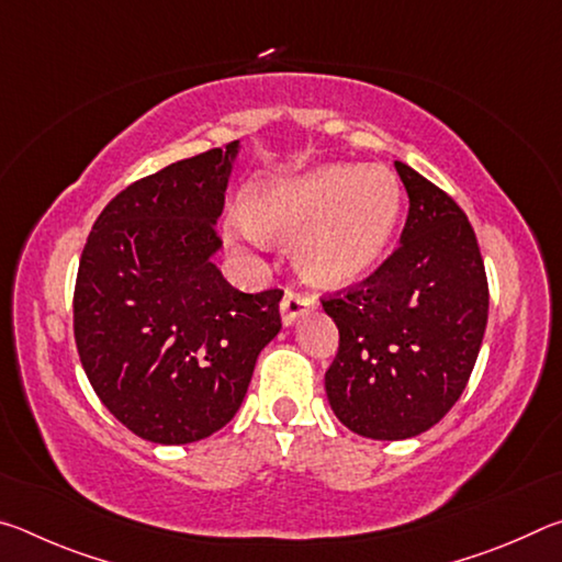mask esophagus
Returning <instances> with one entry per match:
<instances>
[{
	"mask_svg": "<svg viewBox=\"0 0 562 562\" xmlns=\"http://www.w3.org/2000/svg\"><path fill=\"white\" fill-rule=\"evenodd\" d=\"M315 300L307 297V294H300V292H292L288 290L284 292L282 297V304H280V315H282V325L284 327H292L294 322H297L304 312L307 310H315Z\"/></svg>",
	"mask_w": 562,
	"mask_h": 562,
	"instance_id": "1",
	"label": "esophagus"
}]
</instances>
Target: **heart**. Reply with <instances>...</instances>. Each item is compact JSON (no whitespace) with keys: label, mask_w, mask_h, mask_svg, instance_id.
<instances>
[{"label":"heart","mask_w":562,"mask_h":562,"mask_svg":"<svg viewBox=\"0 0 562 562\" xmlns=\"http://www.w3.org/2000/svg\"><path fill=\"white\" fill-rule=\"evenodd\" d=\"M402 186L384 166L327 164L255 186L245 198V235L294 237L292 262L317 288H347L382 262L392 243Z\"/></svg>","instance_id":"1"}]
</instances>
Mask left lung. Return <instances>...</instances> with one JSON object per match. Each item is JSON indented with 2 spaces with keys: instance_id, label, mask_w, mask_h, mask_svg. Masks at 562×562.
<instances>
[{
  "instance_id": "left-lung-1",
  "label": "left lung",
  "mask_w": 562,
  "mask_h": 562,
  "mask_svg": "<svg viewBox=\"0 0 562 562\" xmlns=\"http://www.w3.org/2000/svg\"><path fill=\"white\" fill-rule=\"evenodd\" d=\"M408 193L402 240L357 290L322 300L339 329L325 374L335 416L364 439L429 431L459 402L488 322L475 233L453 198L402 160Z\"/></svg>"
}]
</instances>
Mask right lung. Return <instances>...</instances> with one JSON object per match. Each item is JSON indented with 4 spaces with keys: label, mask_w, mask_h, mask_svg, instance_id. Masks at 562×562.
Returning a JSON list of instances; mask_svg holds the SVG:
<instances>
[{
    "label": "right lung",
    "mask_w": 562,
    "mask_h": 562,
    "mask_svg": "<svg viewBox=\"0 0 562 562\" xmlns=\"http://www.w3.org/2000/svg\"><path fill=\"white\" fill-rule=\"evenodd\" d=\"M237 150L233 140L121 190L81 252L74 337L83 372L146 441L178 446L221 431L282 327L280 290H235L213 262Z\"/></svg>",
    "instance_id": "add662e5"
}]
</instances>
